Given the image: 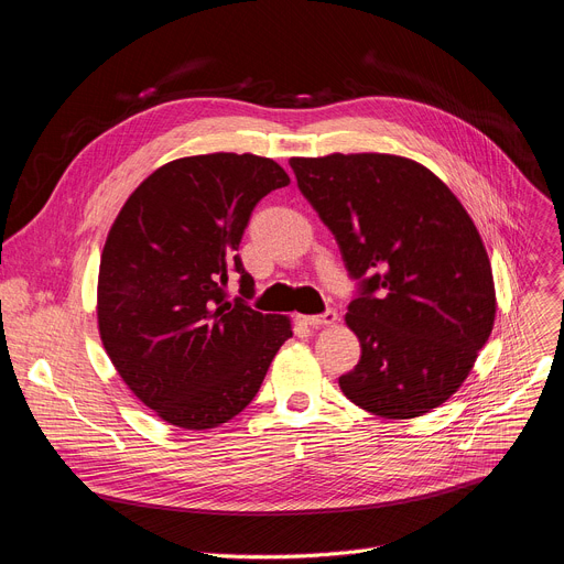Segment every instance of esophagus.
<instances>
[{
    "instance_id": "esophagus-1",
    "label": "esophagus",
    "mask_w": 564,
    "mask_h": 564,
    "mask_svg": "<svg viewBox=\"0 0 564 564\" xmlns=\"http://www.w3.org/2000/svg\"><path fill=\"white\" fill-rule=\"evenodd\" d=\"M339 321L337 312L335 310H327L323 314H316V316H303V323L310 325V327H323V325H335Z\"/></svg>"
}]
</instances>
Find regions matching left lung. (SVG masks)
<instances>
[{
    "mask_svg": "<svg viewBox=\"0 0 564 564\" xmlns=\"http://www.w3.org/2000/svg\"><path fill=\"white\" fill-rule=\"evenodd\" d=\"M297 186L361 280L346 325L361 346L339 378L376 416L414 419L471 373L496 318L491 263L455 193L399 154L293 156Z\"/></svg>",
    "mask_w": 564,
    "mask_h": 564,
    "instance_id": "1",
    "label": "left lung"
}]
</instances>
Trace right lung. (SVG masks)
I'll use <instances>...</instances> for the list:
<instances>
[{
  "label": "right lung",
  "instance_id": "add662e5",
  "mask_svg": "<svg viewBox=\"0 0 564 564\" xmlns=\"http://www.w3.org/2000/svg\"><path fill=\"white\" fill-rule=\"evenodd\" d=\"M291 180L269 156L214 152L163 163L127 197L99 259L97 329L122 382L161 421L209 430L259 391L291 318L225 297L263 195Z\"/></svg>",
  "mask_w": 564,
  "mask_h": 564
}]
</instances>
